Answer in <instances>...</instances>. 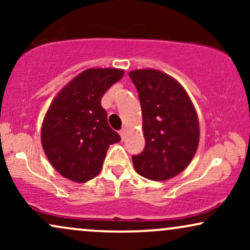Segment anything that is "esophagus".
I'll use <instances>...</instances> for the list:
<instances>
[{"label": "esophagus", "mask_w": 250, "mask_h": 250, "mask_svg": "<svg viewBox=\"0 0 250 250\" xmlns=\"http://www.w3.org/2000/svg\"><path fill=\"white\" fill-rule=\"evenodd\" d=\"M120 135H121V137H122V140H125V135H127V129H121V130H120Z\"/></svg>", "instance_id": "34e87169"}]
</instances>
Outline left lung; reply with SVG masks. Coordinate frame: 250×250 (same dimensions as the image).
Returning <instances> with one entry per match:
<instances>
[{
  "label": "left lung",
  "instance_id": "left-lung-1",
  "mask_svg": "<svg viewBox=\"0 0 250 250\" xmlns=\"http://www.w3.org/2000/svg\"><path fill=\"white\" fill-rule=\"evenodd\" d=\"M139 93L146 146L133 156L137 174L165 181L188 167L197 150L200 127L187 91L174 77L155 69L129 73Z\"/></svg>",
  "mask_w": 250,
  "mask_h": 250
}]
</instances>
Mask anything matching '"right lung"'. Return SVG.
<instances>
[{
  "label": "right lung",
  "mask_w": 250,
  "mask_h": 250,
  "mask_svg": "<svg viewBox=\"0 0 250 250\" xmlns=\"http://www.w3.org/2000/svg\"><path fill=\"white\" fill-rule=\"evenodd\" d=\"M116 68L82 71L57 94L43 119V150L56 171L83 183L101 171L109 146L121 136L109 127L103 94L123 77Z\"/></svg>",
  "instance_id": "right-lung-1"
}]
</instances>
